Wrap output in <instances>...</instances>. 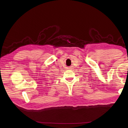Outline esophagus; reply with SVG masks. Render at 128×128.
Masks as SVG:
<instances>
[{
	"mask_svg": "<svg viewBox=\"0 0 128 128\" xmlns=\"http://www.w3.org/2000/svg\"><path fill=\"white\" fill-rule=\"evenodd\" d=\"M69 69H70V68H69Z\"/></svg>",
	"mask_w": 128,
	"mask_h": 128,
	"instance_id": "obj_1",
	"label": "esophagus"
}]
</instances>
